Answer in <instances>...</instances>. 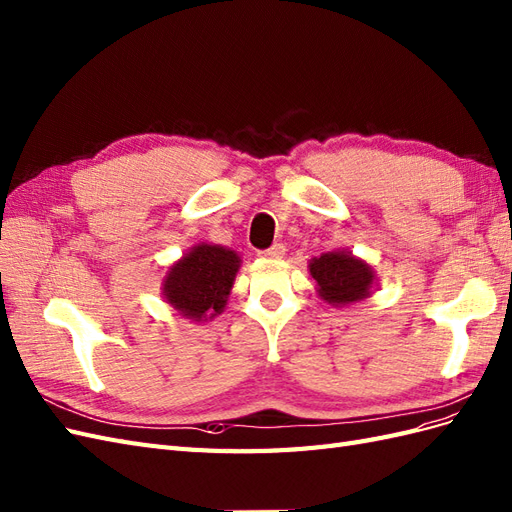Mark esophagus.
I'll return each mask as SVG.
<instances>
[{
    "mask_svg": "<svg viewBox=\"0 0 512 512\" xmlns=\"http://www.w3.org/2000/svg\"><path fill=\"white\" fill-rule=\"evenodd\" d=\"M285 255V246L283 244H272L266 251H259V257L264 259H283Z\"/></svg>",
    "mask_w": 512,
    "mask_h": 512,
    "instance_id": "obj_1",
    "label": "esophagus"
}]
</instances>
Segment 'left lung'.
Wrapping results in <instances>:
<instances>
[{
	"label": "left lung",
	"instance_id": "obj_1",
	"mask_svg": "<svg viewBox=\"0 0 512 512\" xmlns=\"http://www.w3.org/2000/svg\"><path fill=\"white\" fill-rule=\"evenodd\" d=\"M309 272L317 283L321 300L332 306H347L369 298L375 285L373 268L347 251L313 257Z\"/></svg>",
	"mask_w": 512,
	"mask_h": 512
}]
</instances>
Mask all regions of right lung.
<instances>
[{"mask_svg": "<svg viewBox=\"0 0 512 512\" xmlns=\"http://www.w3.org/2000/svg\"><path fill=\"white\" fill-rule=\"evenodd\" d=\"M242 259L221 244H195L169 268L163 281L165 300L182 317L206 321L221 315Z\"/></svg>", "mask_w": 512, "mask_h": 512, "instance_id": "add662e5", "label": "right lung"}]
</instances>
